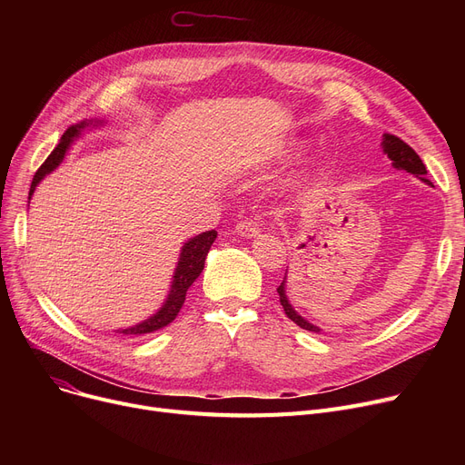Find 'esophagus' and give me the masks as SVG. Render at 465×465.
Masks as SVG:
<instances>
[{
    "instance_id": "34e87169",
    "label": "esophagus",
    "mask_w": 465,
    "mask_h": 465,
    "mask_svg": "<svg viewBox=\"0 0 465 465\" xmlns=\"http://www.w3.org/2000/svg\"><path fill=\"white\" fill-rule=\"evenodd\" d=\"M235 232H237V235L245 237V239H252V237L260 235V228L254 220H242V223H239L235 226Z\"/></svg>"
}]
</instances>
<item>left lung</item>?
<instances>
[{"label":"left lung","instance_id":"obj_1","mask_svg":"<svg viewBox=\"0 0 465 465\" xmlns=\"http://www.w3.org/2000/svg\"><path fill=\"white\" fill-rule=\"evenodd\" d=\"M381 146H382V153L392 160V165L396 167V169H401V171H407V173H411V175H414L417 177L419 181H422L424 184H428V186H433L431 184V181L426 177L428 175V169H426V165L422 163V160H420V156L414 153L411 146L407 144V143H403L400 137H396V135H390V134H384L382 135V143H381ZM288 279V270H286V273H284V281L281 282V286L277 288V292H279V296H281V305H282V309H284V312H286V316L290 321H294L300 328H303V330H309V331H314V333H321L322 330L316 326V324H312V322H309L305 316H302L296 309H294V305L290 303V300H288V294H286V281Z\"/></svg>","mask_w":465,"mask_h":465}]
</instances>
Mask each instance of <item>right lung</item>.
<instances>
[{
    "label": "right lung",
    "instance_id": "right-lung-1",
    "mask_svg": "<svg viewBox=\"0 0 465 465\" xmlns=\"http://www.w3.org/2000/svg\"><path fill=\"white\" fill-rule=\"evenodd\" d=\"M104 126H107L105 118H90V120H83V122H79V124L67 128V132L62 135L56 149L51 153V156L45 160V163L37 169V173L34 175L30 193H28V203L32 202L34 192L39 186V183L46 175H51L53 171L64 162L65 154L71 149V144L79 141L84 134L100 130ZM214 239H216L214 230L203 232V233H198V235L186 239L183 242V247H181L175 272H173V275H171V284H169V290H167V296H165L163 303L160 305V309L154 314H151L149 319H144V321H141L134 326H128V328L114 330V333H122L126 337H139V335H144V333H153L156 330H162L169 322H173L175 316L179 314V311L184 303V300H186L188 288L203 272L205 258L209 254V249L214 242Z\"/></svg>",
    "mask_w": 465,
    "mask_h": 465
}]
</instances>
